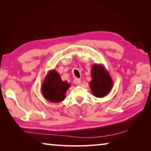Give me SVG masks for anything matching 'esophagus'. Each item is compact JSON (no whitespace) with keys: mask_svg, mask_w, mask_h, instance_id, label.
Here are the masks:
<instances>
[{"mask_svg":"<svg viewBox=\"0 0 151 151\" xmlns=\"http://www.w3.org/2000/svg\"><path fill=\"white\" fill-rule=\"evenodd\" d=\"M73 82H74V83L75 84V85H80L81 83V79H79V78H75V79H74Z\"/></svg>","mask_w":151,"mask_h":151,"instance_id":"34e87169","label":"esophagus"}]
</instances>
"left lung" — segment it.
I'll return each instance as SVG.
<instances>
[{"mask_svg": "<svg viewBox=\"0 0 151 151\" xmlns=\"http://www.w3.org/2000/svg\"><path fill=\"white\" fill-rule=\"evenodd\" d=\"M91 78L89 86L94 96L102 98L109 93L113 81L104 66L94 64L91 68Z\"/></svg>", "mask_w": 151, "mask_h": 151, "instance_id": "obj_1", "label": "left lung"}]
</instances>
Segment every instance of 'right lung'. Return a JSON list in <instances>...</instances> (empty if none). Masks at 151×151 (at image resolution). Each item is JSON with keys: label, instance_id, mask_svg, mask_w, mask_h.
Here are the masks:
<instances>
[{"label": "right lung", "instance_id": "add662e5", "mask_svg": "<svg viewBox=\"0 0 151 151\" xmlns=\"http://www.w3.org/2000/svg\"><path fill=\"white\" fill-rule=\"evenodd\" d=\"M70 86L67 81H63L60 74L53 69L46 75L40 89L46 100L58 103L65 100V94Z\"/></svg>", "mask_w": 151, "mask_h": 151}]
</instances>
